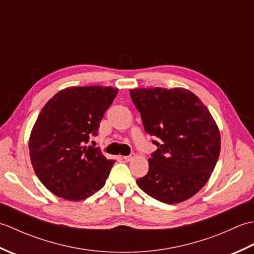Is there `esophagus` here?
Segmentation results:
<instances>
[{"instance_id":"esophagus-1","label":"esophagus","mask_w":254,"mask_h":254,"mask_svg":"<svg viewBox=\"0 0 254 254\" xmlns=\"http://www.w3.org/2000/svg\"><path fill=\"white\" fill-rule=\"evenodd\" d=\"M134 157H135V155H134V154L132 153L131 155H128V156H124L123 159L126 160V161H131V160H132Z\"/></svg>"}]
</instances>
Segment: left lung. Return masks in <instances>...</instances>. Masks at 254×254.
Masks as SVG:
<instances>
[{
    "label": "left lung",
    "mask_w": 254,
    "mask_h": 254,
    "mask_svg": "<svg viewBox=\"0 0 254 254\" xmlns=\"http://www.w3.org/2000/svg\"><path fill=\"white\" fill-rule=\"evenodd\" d=\"M145 131L157 137L147 175L136 183L158 201L178 204L206 185L220 153L219 128L207 107L192 91L130 89Z\"/></svg>",
    "instance_id": "8db88e82"
}]
</instances>
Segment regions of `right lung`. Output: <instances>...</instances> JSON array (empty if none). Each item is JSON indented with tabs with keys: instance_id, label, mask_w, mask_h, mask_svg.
Masks as SVG:
<instances>
[{
	"instance_id": "1",
	"label": "right lung",
	"mask_w": 254,
	"mask_h": 254,
	"mask_svg": "<svg viewBox=\"0 0 254 254\" xmlns=\"http://www.w3.org/2000/svg\"><path fill=\"white\" fill-rule=\"evenodd\" d=\"M118 88L67 87L42 108L29 136L32 168L42 185L66 201H83L105 186L116 160L86 146L97 135Z\"/></svg>"
}]
</instances>
